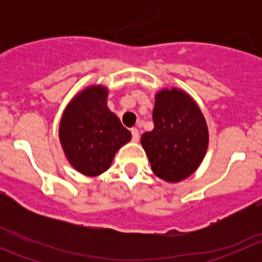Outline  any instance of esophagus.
I'll return each instance as SVG.
<instances>
[{"label": "esophagus", "mask_w": 262, "mask_h": 262, "mask_svg": "<svg viewBox=\"0 0 262 262\" xmlns=\"http://www.w3.org/2000/svg\"><path fill=\"white\" fill-rule=\"evenodd\" d=\"M131 134H133L134 142H139V129L138 128H131Z\"/></svg>", "instance_id": "1"}]
</instances>
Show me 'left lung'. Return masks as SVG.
<instances>
[{
    "mask_svg": "<svg viewBox=\"0 0 262 262\" xmlns=\"http://www.w3.org/2000/svg\"><path fill=\"white\" fill-rule=\"evenodd\" d=\"M155 128L142 135V145L159 178L180 182L195 172L209 147V128L200 106L180 88L155 96Z\"/></svg>",
    "mask_w": 262,
    "mask_h": 262,
    "instance_id": "1",
    "label": "left lung"
}]
</instances>
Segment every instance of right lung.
<instances>
[{
  "mask_svg": "<svg viewBox=\"0 0 262 262\" xmlns=\"http://www.w3.org/2000/svg\"><path fill=\"white\" fill-rule=\"evenodd\" d=\"M108 89L89 85L64 108L59 139L67 160L81 174L97 177L110 168L115 154L131 140V133L107 107Z\"/></svg>",
  "mask_w": 262,
  "mask_h": 262,
  "instance_id": "obj_1",
  "label": "right lung"
}]
</instances>
